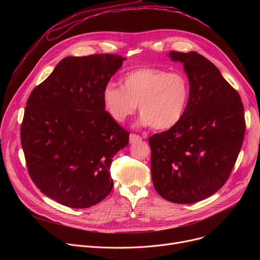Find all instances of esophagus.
I'll use <instances>...</instances> for the list:
<instances>
[{
  "label": "esophagus",
  "instance_id": "obj_1",
  "mask_svg": "<svg viewBox=\"0 0 260 260\" xmlns=\"http://www.w3.org/2000/svg\"><path fill=\"white\" fill-rule=\"evenodd\" d=\"M141 140H142V138L139 135H136V134L129 135V143H136V142H139Z\"/></svg>",
  "mask_w": 260,
  "mask_h": 260
}]
</instances>
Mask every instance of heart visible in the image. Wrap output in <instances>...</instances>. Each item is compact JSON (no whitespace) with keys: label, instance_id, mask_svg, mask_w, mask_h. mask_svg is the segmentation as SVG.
I'll list each match as a JSON object with an SVG mask.
<instances>
[{"label":"heart","instance_id":"b5f03b06","mask_svg":"<svg viewBox=\"0 0 260 260\" xmlns=\"http://www.w3.org/2000/svg\"><path fill=\"white\" fill-rule=\"evenodd\" d=\"M189 97L187 77L180 72L145 67L122 78V87L108 83L102 91L105 111L117 122H123L137 109L142 125L155 129L175 126L184 115Z\"/></svg>","mask_w":260,"mask_h":260}]
</instances>
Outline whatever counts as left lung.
I'll use <instances>...</instances> for the list:
<instances>
[{
  "mask_svg": "<svg viewBox=\"0 0 260 260\" xmlns=\"http://www.w3.org/2000/svg\"><path fill=\"white\" fill-rule=\"evenodd\" d=\"M189 82L183 117L148 138L157 193L175 203H194L226 182L242 145L245 121L239 93L219 70L196 51H171Z\"/></svg>",
  "mask_w": 260,
  "mask_h": 260,
  "instance_id": "left-lung-1",
  "label": "left lung"
}]
</instances>
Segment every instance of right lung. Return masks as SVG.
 <instances>
[{
	"label": "right lung",
	"mask_w": 260,
	"mask_h": 260,
	"mask_svg": "<svg viewBox=\"0 0 260 260\" xmlns=\"http://www.w3.org/2000/svg\"><path fill=\"white\" fill-rule=\"evenodd\" d=\"M124 60L111 53L64 58L27 100V170L41 192L63 206L89 208L113 188L112 160L129 133L105 111L102 91Z\"/></svg>",
	"instance_id": "1"
}]
</instances>
